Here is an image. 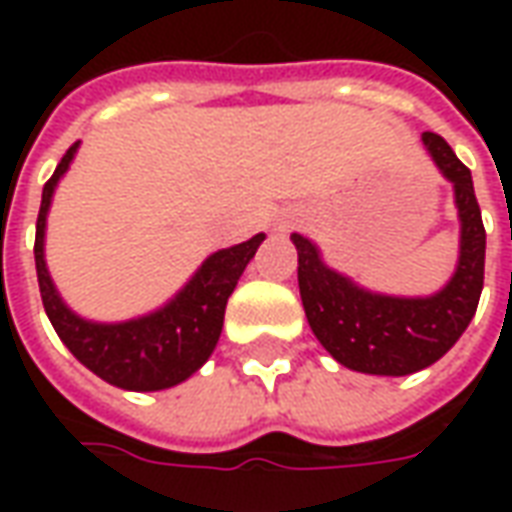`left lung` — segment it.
I'll use <instances>...</instances> for the list:
<instances>
[{"instance_id":"left-lung-1","label":"left lung","mask_w":512,"mask_h":512,"mask_svg":"<svg viewBox=\"0 0 512 512\" xmlns=\"http://www.w3.org/2000/svg\"><path fill=\"white\" fill-rule=\"evenodd\" d=\"M430 161L452 183L461 246L450 282L433 296H386L356 285L323 263L310 238L293 233L299 252V290L312 334L348 370L367 376H411L458 343L483 293L485 227L472 172L433 131L422 134Z\"/></svg>"}]
</instances>
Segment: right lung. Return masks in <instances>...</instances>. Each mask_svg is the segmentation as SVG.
I'll return each mask as SVG.
<instances>
[{
  "label": "right lung",
  "instance_id": "right-lung-1",
  "mask_svg": "<svg viewBox=\"0 0 512 512\" xmlns=\"http://www.w3.org/2000/svg\"><path fill=\"white\" fill-rule=\"evenodd\" d=\"M76 150L79 142L68 147L49 183L43 186L35 227V268L46 315L68 351L106 384L128 392H158L178 386L194 376L213 354L222 334L227 299L266 235L257 233L244 244L227 246L205 257L194 277L158 310L120 323L87 321L62 301L46 266V219L51 197L71 167Z\"/></svg>",
  "mask_w": 512,
  "mask_h": 512
}]
</instances>
